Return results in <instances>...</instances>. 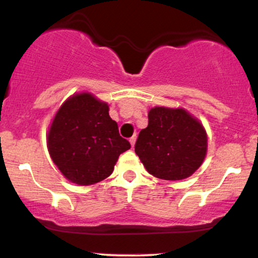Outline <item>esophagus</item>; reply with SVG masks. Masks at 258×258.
Wrapping results in <instances>:
<instances>
[{"instance_id": "obj_1", "label": "esophagus", "mask_w": 258, "mask_h": 258, "mask_svg": "<svg viewBox=\"0 0 258 258\" xmlns=\"http://www.w3.org/2000/svg\"><path fill=\"white\" fill-rule=\"evenodd\" d=\"M136 139H137V137H136V135H135V136H132V137L130 138V143H131V146H132V147H135V144H136Z\"/></svg>"}]
</instances>
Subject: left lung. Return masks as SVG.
<instances>
[{
    "label": "left lung",
    "mask_w": 258,
    "mask_h": 258,
    "mask_svg": "<svg viewBox=\"0 0 258 258\" xmlns=\"http://www.w3.org/2000/svg\"><path fill=\"white\" fill-rule=\"evenodd\" d=\"M148 127L139 132L135 152L146 170L166 180L188 178L207 153L203 123L183 108L155 106L148 112Z\"/></svg>",
    "instance_id": "1"
}]
</instances>
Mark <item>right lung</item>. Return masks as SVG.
<instances>
[{"label":"right lung","mask_w":258,"mask_h":258,"mask_svg":"<svg viewBox=\"0 0 258 258\" xmlns=\"http://www.w3.org/2000/svg\"><path fill=\"white\" fill-rule=\"evenodd\" d=\"M47 148L61 174L79 185L96 184L114 171L120 154L131 148L109 116L108 103L88 92L70 96L47 133Z\"/></svg>","instance_id":"obj_1"}]
</instances>
